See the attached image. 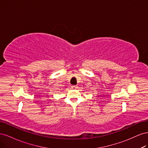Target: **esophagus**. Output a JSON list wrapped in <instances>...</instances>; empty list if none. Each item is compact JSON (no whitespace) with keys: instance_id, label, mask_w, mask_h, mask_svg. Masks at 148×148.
I'll return each mask as SVG.
<instances>
[{"instance_id":"esophagus-1","label":"esophagus","mask_w":148,"mask_h":148,"mask_svg":"<svg viewBox=\"0 0 148 148\" xmlns=\"http://www.w3.org/2000/svg\"><path fill=\"white\" fill-rule=\"evenodd\" d=\"M77 86H75V85H73V86H71V89H77Z\"/></svg>"}]
</instances>
